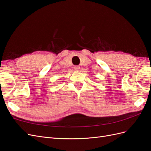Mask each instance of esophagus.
<instances>
[{"instance_id": "34e87169", "label": "esophagus", "mask_w": 151, "mask_h": 151, "mask_svg": "<svg viewBox=\"0 0 151 151\" xmlns=\"http://www.w3.org/2000/svg\"><path fill=\"white\" fill-rule=\"evenodd\" d=\"M74 69H75L76 71H79V69H80V67H79V66H78V65H76V66L74 67Z\"/></svg>"}]
</instances>
